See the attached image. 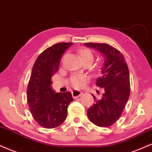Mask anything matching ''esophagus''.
Here are the masks:
<instances>
[{
    "label": "esophagus",
    "mask_w": 152,
    "mask_h": 152,
    "mask_svg": "<svg viewBox=\"0 0 152 152\" xmlns=\"http://www.w3.org/2000/svg\"><path fill=\"white\" fill-rule=\"evenodd\" d=\"M71 94H72L73 98H76L77 97L82 95V92H81V91H71Z\"/></svg>",
    "instance_id": "1"
}]
</instances>
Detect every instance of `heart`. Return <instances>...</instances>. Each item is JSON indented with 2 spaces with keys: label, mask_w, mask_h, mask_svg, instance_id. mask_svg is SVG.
<instances>
[{
  "label": "heart",
  "mask_w": 152,
  "mask_h": 152,
  "mask_svg": "<svg viewBox=\"0 0 152 152\" xmlns=\"http://www.w3.org/2000/svg\"><path fill=\"white\" fill-rule=\"evenodd\" d=\"M81 59L83 61L93 62L94 59V55L89 49L84 48L79 51ZM87 81V78L82 75H73L70 78V83L75 88H81L85 85Z\"/></svg>",
  "instance_id": "1"
}]
</instances>
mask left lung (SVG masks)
Listing matches in <instances>:
<instances>
[{"mask_svg":"<svg viewBox=\"0 0 152 152\" xmlns=\"http://www.w3.org/2000/svg\"><path fill=\"white\" fill-rule=\"evenodd\" d=\"M84 45L99 51L105 57L102 76L96 83L104 93L100 100L92 95L95 103L88 110V117L98 127H110L121 116L130 95L128 66L122 53L107 44L89 42Z\"/></svg>","mask_w":152,"mask_h":152,"instance_id":"1","label":"left lung"}]
</instances>
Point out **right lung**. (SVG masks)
Listing matches in <instances>:
<instances>
[{
    "label": "right lung",
    "mask_w": 152,
    "mask_h": 152,
    "mask_svg": "<svg viewBox=\"0 0 152 152\" xmlns=\"http://www.w3.org/2000/svg\"><path fill=\"white\" fill-rule=\"evenodd\" d=\"M72 45L61 42L48 47L38 56L32 67L27 100L34 120L45 128L61 125L66 118L69 105L73 101L70 92L55 93L51 88V79L58 71L61 56Z\"/></svg>",
    "instance_id": "1"
}]
</instances>
